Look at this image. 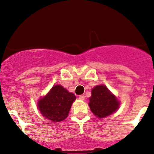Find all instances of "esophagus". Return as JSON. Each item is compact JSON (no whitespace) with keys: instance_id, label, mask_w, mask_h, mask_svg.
<instances>
[{"instance_id":"esophagus-1","label":"esophagus","mask_w":154,"mask_h":154,"mask_svg":"<svg viewBox=\"0 0 154 154\" xmlns=\"http://www.w3.org/2000/svg\"><path fill=\"white\" fill-rule=\"evenodd\" d=\"M79 99H80V100H85V95H79Z\"/></svg>"}]
</instances>
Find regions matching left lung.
<instances>
[{"mask_svg": "<svg viewBox=\"0 0 154 154\" xmlns=\"http://www.w3.org/2000/svg\"><path fill=\"white\" fill-rule=\"evenodd\" d=\"M89 106L98 118L110 115L119 109V102L104 85H98L92 90Z\"/></svg>", "mask_w": 154, "mask_h": 154, "instance_id": "8db88e82", "label": "left lung"}]
</instances>
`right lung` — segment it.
<instances>
[{
	"mask_svg": "<svg viewBox=\"0 0 154 154\" xmlns=\"http://www.w3.org/2000/svg\"><path fill=\"white\" fill-rule=\"evenodd\" d=\"M76 96L61 85H55L46 96L39 100L38 109L42 115L53 122H60L68 116Z\"/></svg>",
	"mask_w": 154,
	"mask_h": 154,
	"instance_id": "1",
	"label": "right lung"
}]
</instances>
